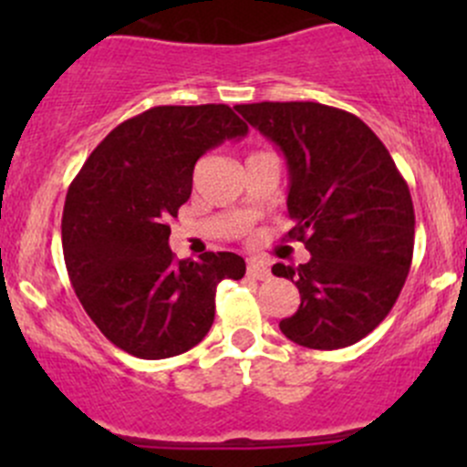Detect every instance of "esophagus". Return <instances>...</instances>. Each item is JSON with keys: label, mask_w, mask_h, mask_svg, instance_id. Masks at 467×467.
Returning a JSON list of instances; mask_svg holds the SVG:
<instances>
[{"label": "esophagus", "mask_w": 467, "mask_h": 467, "mask_svg": "<svg viewBox=\"0 0 467 467\" xmlns=\"http://www.w3.org/2000/svg\"><path fill=\"white\" fill-rule=\"evenodd\" d=\"M248 275L255 277V280H268L271 277V268H268L266 262L248 260Z\"/></svg>", "instance_id": "34e87169"}]
</instances>
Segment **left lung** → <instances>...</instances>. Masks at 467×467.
Wrapping results in <instances>:
<instances>
[{
    "instance_id": "8db88e82",
    "label": "left lung",
    "mask_w": 467,
    "mask_h": 467,
    "mask_svg": "<svg viewBox=\"0 0 467 467\" xmlns=\"http://www.w3.org/2000/svg\"><path fill=\"white\" fill-rule=\"evenodd\" d=\"M237 112L285 155L289 237L312 255L296 268L273 266L300 291L282 334L314 350L361 341L393 309L411 268L416 214L407 181L350 112L314 101L246 103Z\"/></svg>"
}]
</instances>
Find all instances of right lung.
<instances>
[{
	"label": "right lung",
	"instance_id": "right-lung-1",
	"mask_svg": "<svg viewBox=\"0 0 467 467\" xmlns=\"http://www.w3.org/2000/svg\"><path fill=\"white\" fill-rule=\"evenodd\" d=\"M246 121L225 103L158 106L121 121L69 185L63 255L83 309L108 341L167 359L203 341L221 280H242L234 253L176 260L169 221L192 194L194 164Z\"/></svg>",
	"mask_w": 467,
	"mask_h": 467
}]
</instances>
